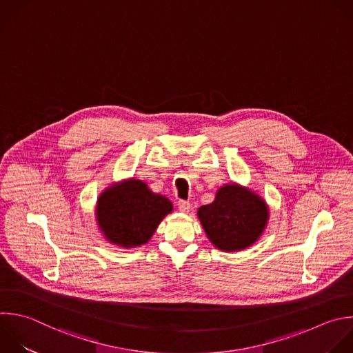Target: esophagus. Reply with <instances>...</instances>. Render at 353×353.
Wrapping results in <instances>:
<instances>
[{
    "instance_id": "esophagus-1",
    "label": "esophagus",
    "mask_w": 353,
    "mask_h": 353,
    "mask_svg": "<svg viewBox=\"0 0 353 353\" xmlns=\"http://www.w3.org/2000/svg\"><path fill=\"white\" fill-rule=\"evenodd\" d=\"M177 208H179V210H181V212H188V209L191 208V203H190L188 201L179 199V201H177Z\"/></svg>"
}]
</instances>
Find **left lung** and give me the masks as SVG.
Masks as SVG:
<instances>
[{
    "mask_svg": "<svg viewBox=\"0 0 353 353\" xmlns=\"http://www.w3.org/2000/svg\"><path fill=\"white\" fill-rule=\"evenodd\" d=\"M209 240L223 251H239L252 245L262 234L268 208L265 202L240 185L221 187L212 203L198 210Z\"/></svg>",
    "mask_w": 353,
    "mask_h": 353,
    "instance_id": "8db88e82",
    "label": "left lung"
}]
</instances>
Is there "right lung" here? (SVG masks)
<instances>
[{
  "mask_svg": "<svg viewBox=\"0 0 353 353\" xmlns=\"http://www.w3.org/2000/svg\"><path fill=\"white\" fill-rule=\"evenodd\" d=\"M172 202L154 194L145 183L129 180L106 190L98 199L97 216L106 240L122 247L148 243Z\"/></svg>",
  "mask_w": 353,
  "mask_h": 353,
  "instance_id": "1",
  "label": "right lung"
}]
</instances>
